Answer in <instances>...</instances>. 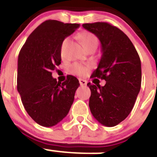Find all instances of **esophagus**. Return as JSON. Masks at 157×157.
<instances>
[{"instance_id":"obj_1","label":"esophagus","mask_w":157,"mask_h":157,"mask_svg":"<svg viewBox=\"0 0 157 157\" xmlns=\"http://www.w3.org/2000/svg\"><path fill=\"white\" fill-rule=\"evenodd\" d=\"M79 83L81 86H86V83H87V82L86 81V80H84V79H82V78H79Z\"/></svg>"}]
</instances>
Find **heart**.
Returning <instances> with one entry per match:
<instances>
[{
  "mask_svg": "<svg viewBox=\"0 0 157 157\" xmlns=\"http://www.w3.org/2000/svg\"><path fill=\"white\" fill-rule=\"evenodd\" d=\"M78 37H79L80 41H81L82 46L84 48L86 46H90L91 44H97L98 42V39H97L96 36L93 33L87 32V31H83L78 34ZM69 39L68 38H65L62 43H61V47H60V54L62 56H63L65 52V49L67 46V43H68ZM70 71L72 73L78 75H85L88 71V67L82 66V65L78 64V63H75L70 67Z\"/></svg>",
  "mask_w": 157,
  "mask_h": 157,
  "instance_id": "heart-1",
  "label": "heart"
}]
</instances>
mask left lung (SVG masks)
<instances>
[{"label":"left lung","instance_id":"8db88e82","mask_svg":"<svg viewBox=\"0 0 157 157\" xmlns=\"http://www.w3.org/2000/svg\"><path fill=\"white\" fill-rule=\"evenodd\" d=\"M82 27L101 43L102 57L91 78L106 81L103 86L87 83L91 91L90 112L101 124L114 127L130 114L140 90L139 54L128 36L109 23H86Z\"/></svg>","mask_w":157,"mask_h":157}]
</instances>
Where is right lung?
I'll use <instances>...</instances> for the list:
<instances>
[{
	"mask_svg": "<svg viewBox=\"0 0 157 157\" xmlns=\"http://www.w3.org/2000/svg\"><path fill=\"white\" fill-rule=\"evenodd\" d=\"M79 24L47 20L31 33L21 49L17 61V91L25 109L41 126L53 127L69 112L79 86L77 78L57 82L52 72L61 64L62 41Z\"/></svg>",
	"mask_w": 157,
	"mask_h": 157,
	"instance_id": "1",
	"label": "right lung"
}]
</instances>
